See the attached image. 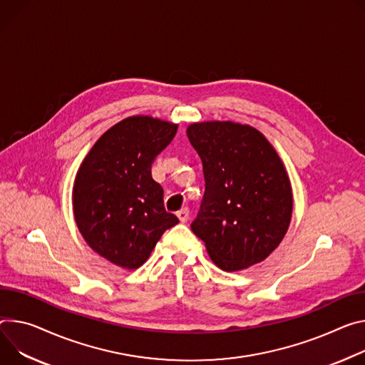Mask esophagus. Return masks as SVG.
I'll return each mask as SVG.
<instances>
[{
  "mask_svg": "<svg viewBox=\"0 0 365 365\" xmlns=\"http://www.w3.org/2000/svg\"><path fill=\"white\" fill-rule=\"evenodd\" d=\"M178 217L182 222H186L189 218V210L187 208H182L180 211H178Z\"/></svg>",
  "mask_w": 365,
  "mask_h": 365,
  "instance_id": "esophagus-1",
  "label": "esophagus"
}]
</instances>
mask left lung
<instances>
[{
	"instance_id": "8db88e82",
	"label": "left lung",
	"mask_w": 365,
	"mask_h": 365,
	"mask_svg": "<svg viewBox=\"0 0 365 365\" xmlns=\"http://www.w3.org/2000/svg\"><path fill=\"white\" fill-rule=\"evenodd\" d=\"M200 154L205 193L190 224L222 271H240L267 259L284 239L292 192L284 164L260 132L235 122L187 128Z\"/></svg>"
}]
</instances>
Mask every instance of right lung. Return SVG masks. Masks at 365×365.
<instances>
[{
  "label": "right lung",
  "instance_id": "1",
  "mask_svg": "<svg viewBox=\"0 0 365 365\" xmlns=\"http://www.w3.org/2000/svg\"><path fill=\"white\" fill-rule=\"evenodd\" d=\"M178 125L130 116L93 145L78 169L73 205L88 246L126 269L148 259L165 230L179 222L164 208L163 187L153 179L155 157L176 135Z\"/></svg>",
  "mask_w": 365,
  "mask_h": 365
}]
</instances>
